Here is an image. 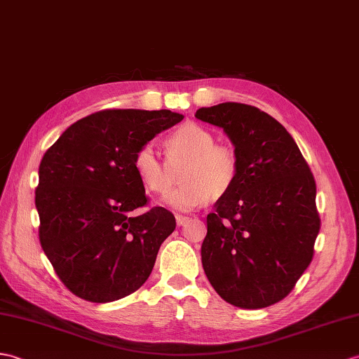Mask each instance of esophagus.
<instances>
[{
    "mask_svg": "<svg viewBox=\"0 0 359 359\" xmlns=\"http://www.w3.org/2000/svg\"><path fill=\"white\" fill-rule=\"evenodd\" d=\"M188 220H189V217H187V215H176L177 226H182V224H185Z\"/></svg>",
    "mask_w": 359,
    "mask_h": 359,
    "instance_id": "esophagus-1",
    "label": "esophagus"
}]
</instances>
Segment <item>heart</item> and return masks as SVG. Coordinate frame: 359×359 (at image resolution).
<instances>
[{
  "label": "heart",
  "mask_w": 359,
  "mask_h": 359,
  "mask_svg": "<svg viewBox=\"0 0 359 359\" xmlns=\"http://www.w3.org/2000/svg\"><path fill=\"white\" fill-rule=\"evenodd\" d=\"M166 157L162 159L153 144L142 145L133 165L142 185L153 193H165L180 169L177 188L163 196V203L188 212L208 198L222 197L238 177V157L228 145L215 144V137L202 125L187 123L166 137Z\"/></svg>",
  "instance_id": "heart-1"
}]
</instances>
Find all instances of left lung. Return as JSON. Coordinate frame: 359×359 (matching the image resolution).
Here are the masks:
<instances>
[{"instance_id":"left-lung-1","label":"left lung","mask_w":359,"mask_h":359,"mask_svg":"<svg viewBox=\"0 0 359 359\" xmlns=\"http://www.w3.org/2000/svg\"><path fill=\"white\" fill-rule=\"evenodd\" d=\"M196 118L223 128L238 177L208 214L202 264L224 302L262 309L289 295L320 232L309 165L283 125L257 107L223 102Z\"/></svg>"}]
</instances>
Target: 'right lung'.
<instances>
[{
  "instance_id": "add662e5",
  "label": "right lung",
  "mask_w": 359,
  "mask_h": 359,
  "mask_svg": "<svg viewBox=\"0 0 359 359\" xmlns=\"http://www.w3.org/2000/svg\"><path fill=\"white\" fill-rule=\"evenodd\" d=\"M183 119L170 110H102L67 128L39 165V241L76 297L110 303L144 285L176 229L162 206L131 215L148 197L135 154Z\"/></svg>"
}]
</instances>
